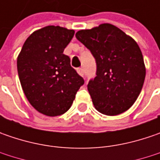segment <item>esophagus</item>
Instances as JSON below:
<instances>
[{
    "instance_id": "1",
    "label": "esophagus",
    "mask_w": 160,
    "mask_h": 160,
    "mask_svg": "<svg viewBox=\"0 0 160 160\" xmlns=\"http://www.w3.org/2000/svg\"><path fill=\"white\" fill-rule=\"evenodd\" d=\"M77 73L81 76V77H83V69L82 68H77Z\"/></svg>"
}]
</instances>
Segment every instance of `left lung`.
<instances>
[{
    "label": "left lung",
    "mask_w": 160,
    "mask_h": 160,
    "mask_svg": "<svg viewBox=\"0 0 160 160\" xmlns=\"http://www.w3.org/2000/svg\"><path fill=\"white\" fill-rule=\"evenodd\" d=\"M76 37L95 58L96 77L87 88L96 109L107 116L126 111L137 100L146 75L137 42L111 24L80 30Z\"/></svg>",
    "instance_id": "8db88e82"
}]
</instances>
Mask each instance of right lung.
<instances>
[{"instance_id": "right-lung-1", "label": "right lung", "mask_w": 160, "mask_h": 160, "mask_svg": "<svg viewBox=\"0 0 160 160\" xmlns=\"http://www.w3.org/2000/svg\"><path fill=\"white\" fill-rule=\"evenodd\" d=\"M74 34V30L58 26L41 28L26 40L18 57L25 95L37 111L49 117L67 112L84 83L63 53Z\"/></svg>"}]
</instances>
